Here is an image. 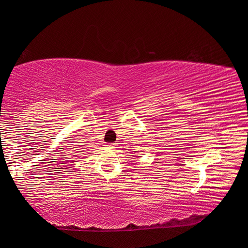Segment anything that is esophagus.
I'll use <instances>...</instances> for the list:
<instances>
[{
	"instance_id": "esophagus-1",
	"label": "esophagus",
	"mask_w": 248,
	"mask_h": 248,
	"mask_svg": "<svg viewBox=\"0 0 248 248\" xmlns=\"http://www.w3.org/2000/svg\"><path fill=\"white\" fill-rule=\"evenodd\" d=\"M109 146H110L111 149H117V144L116 143H110V144H109Z\"/></svg>"
}]
</instances>
